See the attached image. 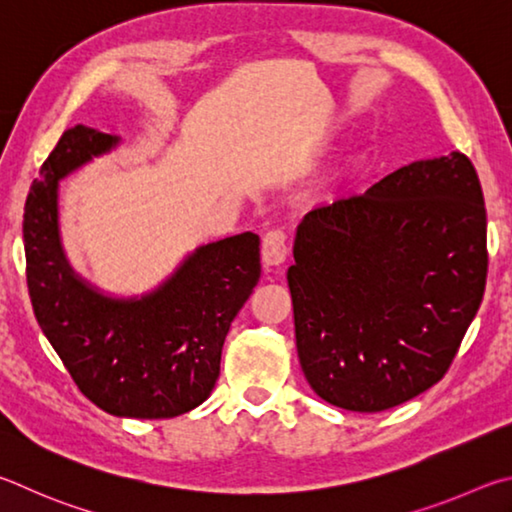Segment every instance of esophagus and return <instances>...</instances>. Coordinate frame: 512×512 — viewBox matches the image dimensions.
Returning a JSON list of instances; mask_svg holds the SVG:
<instances>
[{
    "label": "esophagus",
    "instance_id": "obj_1",
    "mask_svg": "<svg viewBox=\"0 0 512 512\" xmlns=\"http://www.w3.org/2000/svg\"><path fill=\"white\" fill-rule=\"evenodd\" d=\"M261 254H263L265 267H279L281 263H285V258H288V254H290L288 236H285V231H281V229L267 231L263 238Z\"/></svg>",
    "mask_w": 512,
    "mask_h": 512
}]
</instances>
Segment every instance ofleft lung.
Masks as SVG:
<instances>
[{"instance_id": "left-lung-1", "label": "left lung", "mask_w": 512, "mask_h": 512, "mask_svg": "<svg viewBox=\"0 0 512 512\" xmlns=\"http://www.w3.org/2000/svg\"><path fill=\"white\" fill-rule=\"evenodd\" d=\"M486 204L463 152L398 168L306 213L288 285L303 375L348 411L402 405L443 378L481 306Z\"/></svg>"}]
</instances>
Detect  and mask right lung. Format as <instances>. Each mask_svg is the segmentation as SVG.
Masks as SVG:
<instances>
[{
    "label": "right lung",
    "instance_id": "right-lung-1",
    "mask_svg": "<svg viewBox=\"0 0 512 512\" xmlns=\"http://www.w3.org/2000/svg\"><path fill=\"white\" fill-rule=\"evenodd\" d=\"M119 137L62 132L24 206V254L35 319L83 396L112 416L173 418L211 396L231 321L261 279V240L245 231L197 247L143 297L98 292L67 261L58 182Z\"/></svg>",
    "mask_w": 512,
    "mask_h": 512
}]
</instances>
